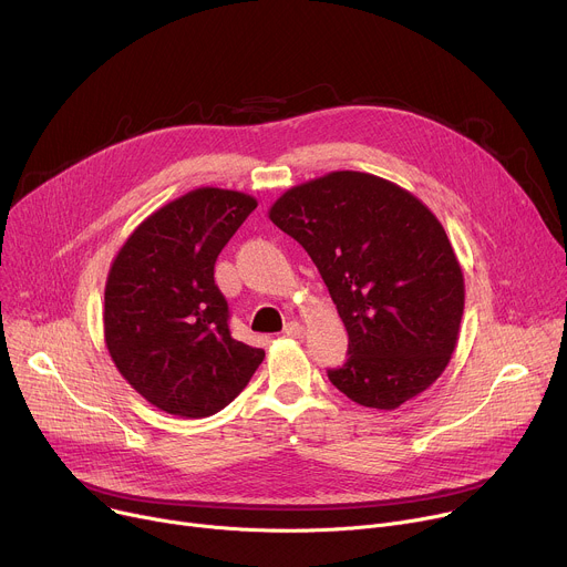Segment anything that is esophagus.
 <instances>
[{
    "mask_svg": "<svg viewBox=\"0 0 567 567\" xmlns=\"http://www.w3.org/2000/svg\"><path fill=\"white\" fill-rule=\"evenodd\" d=\"M285 334L291 337V339H300L305 334V328L300 326V322L291 320V322H287V326H285Z\"/></svg>",
    "mask_w": 567,
    "mask_h": 567,
    "instance_id": "obj_1",
    "label": "esophagus"
}]
</instances>
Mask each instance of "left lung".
Here are the masks:
<instances>
[{
  "label": "left lung",
  "mask_w": 567,
  "mask_h": 567,
  "mask_svg": "<svg viewBox=\"0 0 567 567\" xmlns=\"http://www.w3.org/2000/svg\"><path fill=\"white\" fill-rule=\"evenodd\" d=\"M269 219L313 260L348 330L330 381L394 411L437 381L457 346L464 276L440 219L413 193L354 171L289 188Z\"/></svg>",
  "instance_id": "1"
}]
</instances>
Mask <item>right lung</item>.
<instances>
[{
    "instance_id": "add662e5",
    "label": "right lung",
    "mask_w": 567,
    "mask_h": 567,
    "mask_svg": "<svg viewBox=\"0 0 567 567\" xmlns=\"http://www.w3.org/2000/svg\"><path fill=\"white\" fill-rule=\"evenodd\" d=\"M256 197L197 188L145 217L116 254L105 346L123 379L158 411L184 420L219 413L245 390L265 350L235 341L215 260Z\"/></svg>"
}]
</instances>
